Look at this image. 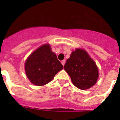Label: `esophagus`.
Listing matches in <instances>:
<instances>
[{"label":"esophagus","mask_w":120,"mask_h":120,"mask_svg":"<svg viewBox=\"0 0 120 120\" xmlns=\"http://www.w3.org/2000/svg\"><path fill=\"white\" fill-rule=\"evenodd\" d=\"M65 60H62V62H61V63H62V65L63 66H64V65H65Z\"/></svg>","instance_id":"1"}]
</instances>
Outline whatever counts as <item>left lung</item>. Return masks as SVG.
<instances>
[{
	"mask_svg": "<svg viewBox=\"0 0 120 120\" xmlns=\"http://www.w3.org/2000/svg\"><path fill=\"white\" fill-rule=\"evenodd\" d=\"M74 85L79 89L86 90L93 86L98 79V69L94 60L85 50L73 51L64 65Z\"/></svg>",
	"mask_w": 120,
	"mask_h": 120,
	"instance_id": "8db88e82",
	"label": "left lung"
}]
</instances>
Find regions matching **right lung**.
Segmentation results:
<instances>
[{"instance_id": "add662e5", "label": "right lung", "mask_w": 120, "mask_h": 120, "mask_svg": "<svg viewBox=\"0 0 120 120\" xmlns=\"http://www.w3.org/2000/svg\"><path fill=\"white\" fill-rule=\"evenodd\" d=\"M64 67L52 52L50 45L44 44L35 50L25 63V73L32 83L45 85L51 82Z\"/></svg>"}]
</instances>
